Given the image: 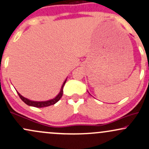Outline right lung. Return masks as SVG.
Listing matches in <instances>:
<instances>
[{"instance_id":"right-lung-1","label":"right lung","mask_w":149,"mask_h":149,"mask_svg":"<svg viewBox=\"0 0 149 149\" xmlns=\"http://www.w3.org/2000/svg\"><path fill=\"white\" fill-rule=\"evenodd\" d=\"M66 81V80H65L64 83H63L62 86H61L60 92H59V93L58 94L57 96L55 98L52 99V100L45 101V102H35V101H31V100H28V99L25 98V97H24L23 96H22V95H20L18 92H17V94H18L19 96L20 99H21V100L23 101V102H24L26 104H27V105H29V106H31V107H37V108L49 107V106L54 105V104L57 103L58 101H59L61 98V97H62V95H63V88H64Z\"/></svg>"}]
</instances>
